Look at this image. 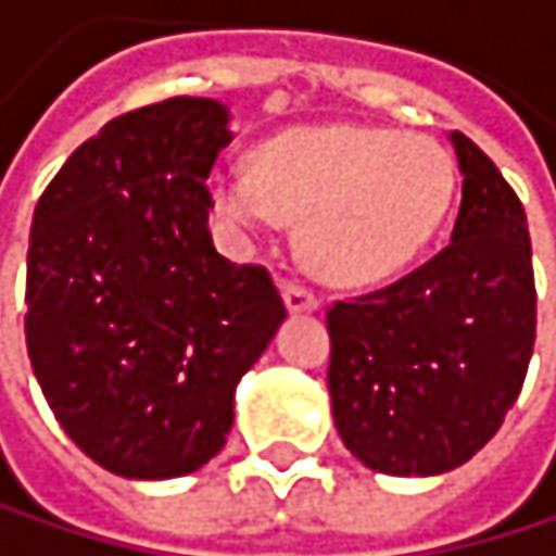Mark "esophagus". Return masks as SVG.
<instances>
[{
	"label": "esophagus",
	"mask_w": 556,
	"mask_h": 556,
	"mask_svg": "<svg viewBox=\"0 0 556 556\" xmlns=\"http://www.w3.org/2000/svg\"><path fill=\"white\" fill-rule=\"evenodd\" d=\"M281 295H285V305L288 312H315L319 308V295L312 292V288L299 285V281H281Z\"/></svg>",
	"instance_id": "obj_1"
}]
</instances>
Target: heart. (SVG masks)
<instances>
[{"mask_svg":"<svg viewBox=\"0 0 556 556\" xmlns=\"http://www.w3.org/2000/svg\"><path fill=\"white\" fill-rule=\"evenodd\" d=\"M452 189V155L434 138L370 125L285 131L257 149L254 169L213 176L217 210L233 227H268L278 213L302 220L305 261L339 285L404 268L448 213Z\"/></svg>","mask_w":556,"mask_h":556,"instance_id":"1","label":"heart"}]
</instances>
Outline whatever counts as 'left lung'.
Instances as JSON below:
<instances>
[{
    "mask_svg": "<svg viewBox=\"0 0 556 556\" xmlns=\"http://www.w3.org/2000/svg\"><path fill=\"white\" fill-rule=\"evenodd\" d=\"M452 146L462 206L448 248L326 312L339 438L387 476H438L469 462L520 397L533 356L523 203L472 138L452 131Z\"/></svg>",
    "mask_w": 556,
    "mask_h": 556,
    "instance_id": "obj_1",
    "label": "left lung"
}]
</instances>
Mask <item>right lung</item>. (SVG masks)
<instances>
[{
	"instance_id": "1",
	"label": "right lung",
	"mask_w": 556,
	"mask_h": 556,
	"mask_svg": "<svg viewBox=\"0 0 556 556\" xmlns=\"http://www.w3.org/2000/svg\"><path fill=\"white\" fill-rule=\"evenodd\" d=\"M227 122L210 98L111 118L33 213V374L74 445L125 479H176L217 455L233 387L285 319L268 268L230 264L206 227Z\"/></svg>"
}]
</instances>
